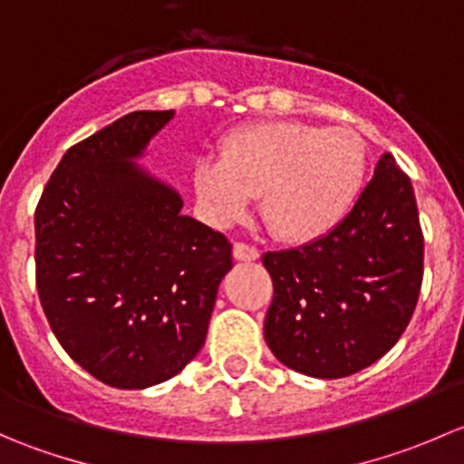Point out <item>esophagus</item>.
Here are the masks:
<instances>
[{"mask_svg":"<svg viewBox=\"0 0 464 464\" xmlns=\"http://www.w3.org/2000/svg\"><path fill=\"white\" fill-rule=\"evenodd\" d=\"M233 258L242 260V262L258 260L260 258V251L256 249V246L245 245V242H236V245H233Z\"/></svg>","mask_w":464,"mask_h":464,"instance_id":"34e87169","label":"esophagus"}]
</instances>
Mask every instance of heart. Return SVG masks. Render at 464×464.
I'll use <instances>...</instances> for the list:
<instances>
[{
	"label": "heart",
	"instance_id": "heart-1",
	"mask_svg": "<svg viewBox=\"0 0 464 464\" xmlns=\"http://www.w3.org/2000/svg\"><path fill=\"white\" fill-rule=\"evenodd\" d=\"M366 170V143L354 130L269 121L228 132L219 159H198L193 184L215 224L240 218L260 195V218L271 236L307 245L348 218Z\"/></svg>",
	"mask_w": 464,
	"mask_h": 464
}]
</instances>
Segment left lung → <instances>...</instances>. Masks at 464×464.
<instances>
[{
	"mask_svg": "<svg viewBox=\"0 0 464 464\" xmlns=\"http://www.w3.org/2000/svg\"><path fill=\"white\" fill-rule=\"evenodd\" d=\"M274 283L265 341L292 371L339 379L388 353L418 305L424 237L411 179L392 154L348 218L298 249L262 256Z\"/></svg>",
	"mask_w": 464,
	"mask_h": 464,
	"instance_id": "1",
	"label": "left lung"
}]
</instances>
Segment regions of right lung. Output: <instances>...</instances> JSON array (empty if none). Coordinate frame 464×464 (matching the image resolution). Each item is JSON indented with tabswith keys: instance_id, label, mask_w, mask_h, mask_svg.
<instances>
[{
	"instance_id": "obj_1",
	"label": "right lung",
	"mask_w": 464,
	"mask_h": 464,
	"mask_svg": "<svg viewBox=\"0 0 464 464\" xmlns=\"http://www.w3.org/2000/svg\"><path fill=\"white\" fill-rule=\"evenodd\" d=\"M175 111H132L67 150L35 210L42 310L69 357L141 391L202 350L231 242L181 215L175 188L137 163Z\"/></svg>"
}]
</instances>
